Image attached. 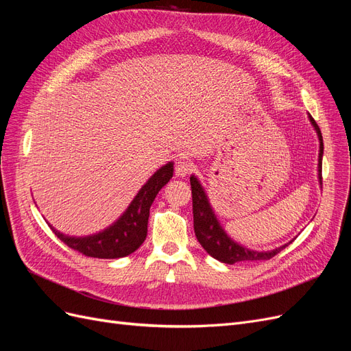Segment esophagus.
Returning <instances> with one entry per match:
<instances>
[{
  "label": "esophagus",
  "instance_id": "obj_1",
  "mask_svg": "<svg viewBox=\"0 0 351 351\" xmlns=\"http://www.w3.org/2000/svg\"><path fill=\"white\" fill-rule=\"evenodd\" d=\"M193 169V162L186 158H178L176 162V174L178 177H186Z\"/></svg>",
  "mask_w": 351,
  "mask_h": 351
}]
</instances>
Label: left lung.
<instances>
[{
    "label": "left lung",
    "mask_w": 351,
    "mask_h": 351,
    "mask_svg": "<svg viewBox=\"0 0 351 351\" xmlns=\"http://www.w3.org/2000/svg\"><path fill=\"white\" fill-rule=\"evenodd\" d=\"M309 121L317 134L319 141V155H317V182L322 184V156H324V141L319 127L312 119V115L307 114ZM190 186H192L193 195V227L197 241L202 244L212 258L227 263L234 265L237 262H250V261H268L275 254L280 253L293 241H289L271 250H253L243 244L232 240L228 232L222 228L221 222L212 208L206 190L202 186L200 180L192 174L190 176Z\"/></svg>",
    "instance_id": "8db88e82"
}]
</instances>
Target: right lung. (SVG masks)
I'll list each match as a JSON object with an SVG mask.
<instances>
[{
	"mask_svg": "<svg viewBox=\"0 0 351 351\" xmlns=\"http://www.w3.org/2000/svg\"><path fill=\"white\" fill-rule=\"evenodd\" d=\"M174 174V162L169 161L149 177V180L136 193L130 205L120 215V218L107 228L89 236H69L52 227L49 228L56 236L64 241L69 247L83 253L84 256L99 259H119L132 254L141 247L147 234V219L149 209L156 195Z\"/></svg>",
	"mask_w": 351,
	"mask_h": 351,
	"instance_id": "obj_1",
	"label": "right lung"
}]
</instances>
